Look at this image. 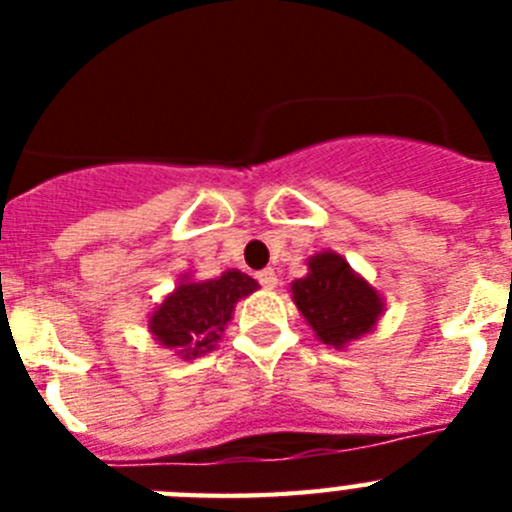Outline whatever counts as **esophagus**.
<instances>
[{"instance_id": "1", "label": "esophagus", "mask_w": 512, "mask_h": 512, "mask_svg": "<svg viewBox=\"0 0 512 512\" xmlns=\"http://www.w3.org/2000/svg\"><path fill=\"white\" fill-rule=\"evenodd\" d=\"M256 279H259V284L264 289H274L277 287V274H274V269H264L256 274Z\"/></svg>"}]
</instances>
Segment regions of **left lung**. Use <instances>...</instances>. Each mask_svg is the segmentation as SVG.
<instances>
[{"label": "left lung", "instance_id": "obj_1", "mask_svg": "<svg viewBox=\"0 0 512 512\" xmlns=\"http://www.w3.org/2000/svg\"><path fill=\"white\" fill-rule=\"evenodd\" d=\"M307 269V277L292 282V300L325 346L343 348L372 333L384 312L372 284L333 251L310 256Z\"/></svg>", "mask_w": 512, "mask_h": 512}]
</instances>
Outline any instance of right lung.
Segmentation results:
<instances>
[{"label":"right lung","mask_w":512,"mask_h":512,"mask_svg":"<svg viewBox=\"0 0 512 512\" xmlns=\"http://www.w3.org/2000/svg\"><path fill=\"white\" fill-rule=\"evenodd\" d=\"M259 289L256 279L238 269L223 271L217 279L192 282L184 277L179 287L153 310L148 330L161 346L182 359H197L217 346L233 307L241 297Z\"/></svg>","instance_id":"obj_1"}]
</instances>
